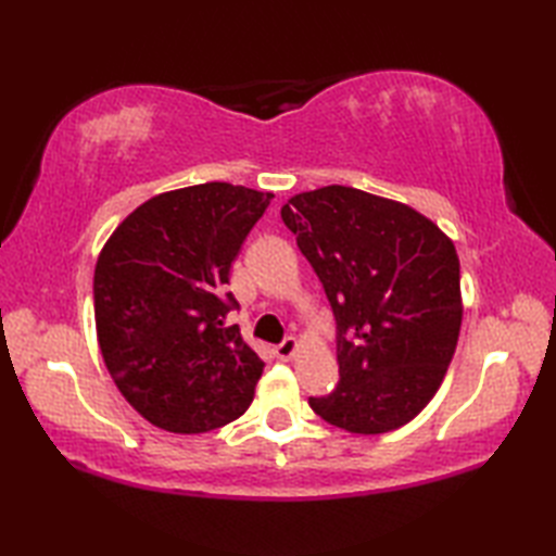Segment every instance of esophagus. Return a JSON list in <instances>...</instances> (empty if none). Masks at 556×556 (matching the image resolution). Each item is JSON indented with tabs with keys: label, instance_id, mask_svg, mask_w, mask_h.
Listing matches in <instances>:
<instances>
[{
	"label": "esophagus",
	"instance_id": "obj_1",
	"mask_svg": "<svg viewBox=\"0 0 556 556\" xmlns=\"http://www.w3.org/2000/svg\"><path fill=\"white\" fill-rule=\"evenodd\" d=\"M299 351V339L296 337H287L285 341H281V344L277 346V358H281V361H289V358H293V353Z\"/></svg>",
	"mask_w": 556,
	"mask_h": 556
}]
</instances>
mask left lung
Instances as JSON below:
<instances>
[{
    "mask_svg": "<svg viewBox=\"0 0 556 556\" xmlns=\"http://www.w3.org/2000/svg\"><path fill=\"white\" fill-rule=\"evenodd\" d=\"M281 219L339 329V384L311 396V408L356 434L401 428L430 404L456 351L464 303L454 241L418 210L351 186L293 195Z\"/></svg>",
    "mask_w": 556,
    "mask_h": 556,
    "instance_id": "1",
    "label": "left lung"
}]
</instances>
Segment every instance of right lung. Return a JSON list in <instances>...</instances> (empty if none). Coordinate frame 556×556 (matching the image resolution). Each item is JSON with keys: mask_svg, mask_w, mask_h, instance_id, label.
Listing matches in <instances>:
<instances>
[{"mask_svg": "<svg viewBox=\"0 0 556 556\" xmlns=\"http://www.w3.org/2000/svg\"><path fill=\"white\" fill-rule=\"evenodd\" d=\"M271 193L210 181L136 207L96 265V327L124 399L162 430L200 434L243 416L265 363L229 313V269Z\"/></svg>", "mask_w": 556, "mask_h": 556, "instance_id": "1", "label": "right lung"}]
</instances>
